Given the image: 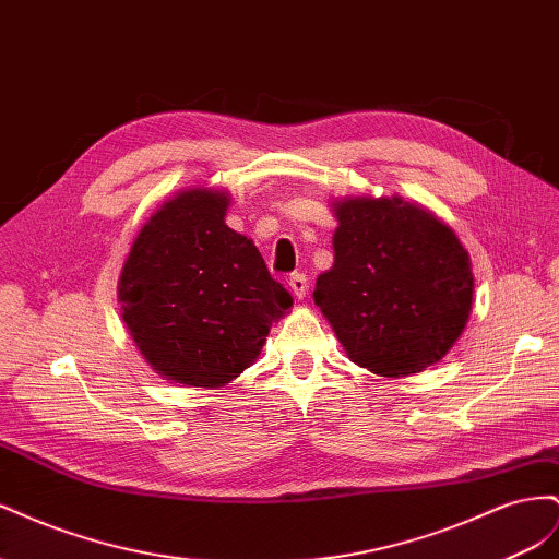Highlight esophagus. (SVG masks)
Instances as JSON below:
<instances>
[{
    "label": "esophagus",
    "instance_id": "34e87169",
    "mask_svg": "<svg viewBox=\"0 0 559 559\" xmlns=\"http://www.w3.org/2000/svg\"><path fill=\"white\" fill-rule=\"evenodd\" d=\"M289 286H292V292H294L296 298H306V294H308V277L302 275V273H294L289 277Z\"/></svg>",
    "mask_w": 559,
    "mask_h": 559
}]
</instances>
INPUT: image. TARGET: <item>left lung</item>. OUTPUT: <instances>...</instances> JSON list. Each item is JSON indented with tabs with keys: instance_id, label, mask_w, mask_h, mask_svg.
Masks as SVG:
<instances>
[{
	"instance_id": "left-lung-1",
	"label": "left lung",
	"mask_w": 559,
	"mask_h": 559,
	"mask_svg": "<svg viewBox=\"0 0 559 559\" xmlns=\"http://www.w3.org/2000/svg\"><path fill=\"white\" fill-rule=\"evenodd\" d=\"M335 216V261L317 277L314 302L349 359L382 378L441 361L473 300L471 259L456 235L401 198H349Z\"/></svg>"
}]
</instances>
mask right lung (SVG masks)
<instances>
[{
    "instance_id": "1",
    "label": "right lung",
    "mask_w": 559,
    "mask_h": 559,
    "mask_svg": "<svg viewBox=\"0 0 559 559\" xmlns=\"http://www.w3.org/2000/svg\"><path fill=\"white\" fill-rule=\"evenodd\" d=\"M226 207L218 191L175 195L148 218L123 265V321L165 380L222 386L238 378L294 306L253 242L224 224Z\"/></svg>"
}]
</instances>
